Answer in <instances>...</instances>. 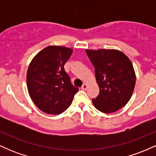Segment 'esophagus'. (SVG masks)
Returning a JSON list of instances; mask_svg holds the SVG:
<instances>
[{
  "mask_svg": "<svg viewBox=\"0 0 156 156\" xmlns=\"http://www.w3.org/2000/svg\"><path fill=\"white\" fill-rule=\"evenodd\" d=\"M87 87H88V86H87V83H83V86L81 87V89H83V90H87Z\"/></svg>",
  "mask_w": 156,
  "mask_h": 156,
  "instance_id": "34e87169",
  "label": "esophagus"
}]
</instances>
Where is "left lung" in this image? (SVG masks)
I'll list each match as a JSON object with an SVG mask.
<instances>
[{
    "label": "left lung",
    "instance_id": "8db88e82",
    "mask_svg": "<svg viewBox=\"0 0 156 156\" xmlns=\"http://www.w3.org/2000/svg\"><path fill=\"white\" fill-rule=\"evenodd\" d=\"M94 67L100 93L92 99L94 107L103 113L115 112L128 103L133 94L136 75L126 55L117 50H86Z\"/></svg>",
    "mask_w": 156,
    "mask_h": 156
}]
</instances>
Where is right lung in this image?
I'll return each instance as SVG.
<instances>
[{"instance_id":"obj_1","label":"right lung","mask_w":156,"mask_h":156,"mask_svg":"<svg viewBox=\"0 0 156 156\" xmlns=\"http://www.w3.org/2000/svg\"><path fill=\"white\" fill-rule=\"evenodd\" d=\"M72 53L70 48L48 46L29 64L26 76L28 93L34 104L46 114L64 112L78 91L64 68Z\"/></svg>"}]
</instances>
